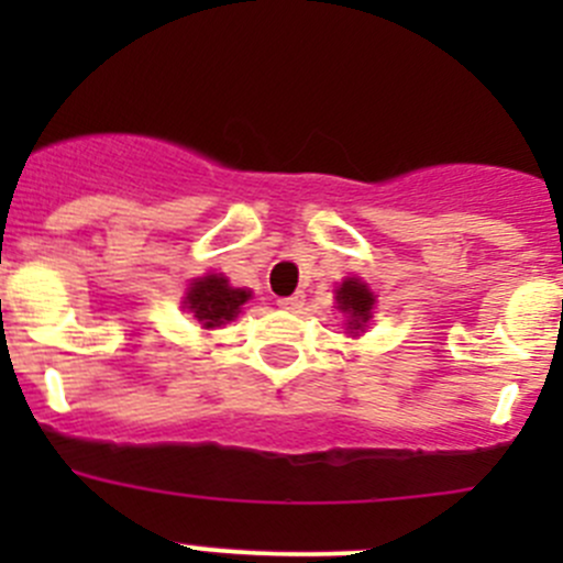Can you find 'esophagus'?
I'll list each match as a JSON object with an SVG mask.
<instances>
[{"mask_svg": "<svg viewBox=\"0 0 563 563\" xmlns=\"http://www.w3.org/2000/svg\"><path fill=\"white\" fill-rule=\"evenodd\" d=\"M277 305L283 310H291V313H299L305 308V294H291V297H277Z\"/></svg>", "mask_w": 563, "mask_h": 563, "instance_id": "esophagus-1", "label": "esophagus"}]
</instances>
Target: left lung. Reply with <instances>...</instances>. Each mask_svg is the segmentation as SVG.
<instances>
[{
    "label": "left lung",
    "instance_id": "1",
    "mask_svg": "<svg viewBox=\"0 0 563 563\" xmlns=\"http://www.w3.org/2000/svg\"><path fill=\"white\" fill-rule=\"evenodd\" d=\"M334 302H338L340 313L349 318L351 334L365 332V327L373 318V308H376V297L367 288V283H362L360 277H345L338 286V291H334Z\"/></svg>",
    "mask_w": 563,
    "mask_h": 563
}]
</instances>
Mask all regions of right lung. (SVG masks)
<instances>
[{"label":"right lung","instance_id":"obj_1","mask_svg":"<svg viewBox=\"0 0 563 563\" xmlns=\"http://www.w3.org/2000/svg\"><path fill=\"white\" fill-rule=\"evenodd\" d=\"M253 294L247 288H234L229 277L223 275H203L190 283L185 294V310L192 313L203 329H218L223 323L234 321L242 313V305Z\"/></svg>","mask_w":563,"mask_h":563}]
</instances>
